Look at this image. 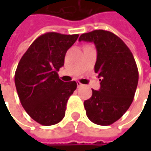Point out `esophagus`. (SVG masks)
<instances>
[{"instance_id": "34e87169", "label": "esophagus", "mask_w": 151, "mask_h": 151, "mask_svg": "<svg viewBox=\"0 0 151 151\" xmlns=\"http://www.w3.org/2000/svg\"><path fill=\"white\" fill-rule=\"evenodd\" d=\"M76 84H77V87H80V86H82V84H81L80 81H76Z\"/></svg>"}]
</instances>
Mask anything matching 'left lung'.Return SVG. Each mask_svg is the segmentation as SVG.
Instances as JSON below:
<instances>
[{"label": "left lung", "instance_id": "obj_1", "mask_svg": "<svg viewBox=\"0 0 151 151\" xmlns=\"http://www.w3.org/2000/svg\"><path fill=\"white\" fill-rule=\"evenodd\" d=\"M79 41L95 44V72L101 81L99 91L92 89L91 98L84 101L86 116L96 124H112L126 113L134 97L139 71L134 55L121 38L109 31L83 33Z\"/></svg>", "mask_w": 151, "mask_h": 151}]
</instances>
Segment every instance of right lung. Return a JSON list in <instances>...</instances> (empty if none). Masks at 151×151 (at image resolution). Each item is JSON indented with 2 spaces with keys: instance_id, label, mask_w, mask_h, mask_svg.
<instances>
[{
  "instance_id": "add662e5",
  "label": "right lung",
  "mask_w": 151,
  "mask_h": 151,
  "mask_svg": "<svg viewBox=\"0 0 151 151\" xmlns=\"http://www.w3.org/2000/svg\"><path fill=\"white\" fill-rule=\"evenodd\" d=\"M78 37L55 32L42 34L17 65L15 85L22 106L40 124H56L65 117L67 101L77 84L75 81L64 82L58 71L64 65L67 50Z\"/></svg>"
}]
</instances>
